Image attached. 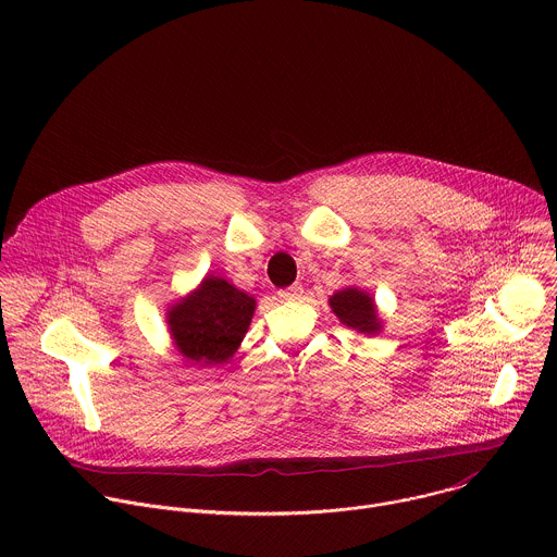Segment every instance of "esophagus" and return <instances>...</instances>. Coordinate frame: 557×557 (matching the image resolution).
I'll return each mask as SVG.
<instances>
[{"label":"esophagus","instance_id":"1","mask_svg":"<svg viewBox=\"0 0 557 557\" xmlns=\"http://www.w3.org/2000/svg\"><path fill=\"white\" fill-rule=\"evenodd\" d=\"M301 293H304L301 284H293V286H288V288L277 290V295H280L282 299H297V297H301Z\"/></svg>","mask_w":557,"mask_h":557}]
</instances>
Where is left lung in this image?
Instances as JSON below:
<instances>
[{
  "instance_id": "8db88e82",
  "label": "left lung",
  "mask_w": 557,
  "mask_h": 557,
  "mask_svg": "<svg viewBox=\"0 0 557 557\" xmlns=\"http://www.w3.org/2000/svg\"><path fill=\"white\" fill-rule=\"evenodd\" d=\"M331 306H333V312L339 317V320L346 326L355 329V331L374 335L381 329V324L376 320L374 301L363 290H357V288L339 290L331 297Z\"/></svg>"
}]
</instances>
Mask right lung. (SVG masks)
I'll list each match as a JSON object with an SVG mask.
<instances>
[{
    "label": "right lung",
    "mask_w": 557,
    "mask_h": 557,
    "mask_svg": "<svg viewBox=\"0 0 557 557\" xmlns=\"http://www.w3.org/2000/svg\"><path fill=\"white\" fill-rule=\"evenodd\" d=\"M253 310V297L222 277L209 275L194 295L170 310V331L187 359L215 366L240 346Z\"/></svg>",
    "instance_id": "obj_1"
}]
</instances>
